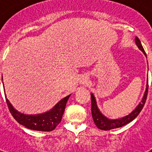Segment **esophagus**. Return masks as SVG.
<instances>
[{
  "instance_id": "esophagus-1",
  "label": "esophagus",
  "mask_w": 152,
  "mask_h": 152,
  "mask_svg": "<svg viewBox=\"0 0 152 152\" xmlns=\"http://www.w3.org/2000/svg\"><path fill=\"white\" fill-rule=\"evenodd\" d=\"M81 81H82V83H86V81H87V80H86V79L83 78V80H81Z\"/></svg>"
}]
</instances>
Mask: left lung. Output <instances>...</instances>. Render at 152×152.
<instances>
[{"label":"left lung","mask_w":152,"mask_h":152,"mask_svg":"<svg viewBox=\"0 0 152 152\" xmlns=\"http://www.w3.org/2000/svg\"><path fill=\"white\" fill-rule=\"evenodd\" d=\"M135 42L137 43L138 48L144 53V54L146 55V53L144 51V48L141 45V42L140 41V39L136 37L135 39ZM148 85H147L146 91L144 93V97L142 99L141 102L137 106V107L134 110L132 111V113H129L128 116H125V118H121V119H116V120H110L106 118L105 116H103L100 113L99 110L98 109L97 104L95 102V97L94 95L91 94V113H92V118L94 120V122L95 123V125L99 129L101 130H110L113 129H117V128L122 127L124 125H127L129 122H131L132 121H133L135 118H137V116L139 115V113H140V111L142 110V109L144 108V104L147 100V96H148Z\"/></svg>","instance_id":"left-lung-1"}]
</instances>
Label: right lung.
Returning a JSON list of instances; mask_svg holds the SVG:
<instances>
[{
  "mask_svg": "<svg viewBox=\"0 0 152 152\" xmlns=\"http://www.w3.org/2000/svg\"><path fill=\"white\" fill-rule=\"evenodd\" d=\"M69 96L70 95L61 100L51 110L38 115H26L19 113L16 110L13 108L7 99L6 102L11 114L20 125H23L27 129L32 130L50 132L54 129L61 121L62 116Z\"/></svg>",
  "mask_w": 152,
  "mask_h": 152,
  "instance_id": "1",
  "label": "right lung"
}]
</instances>
